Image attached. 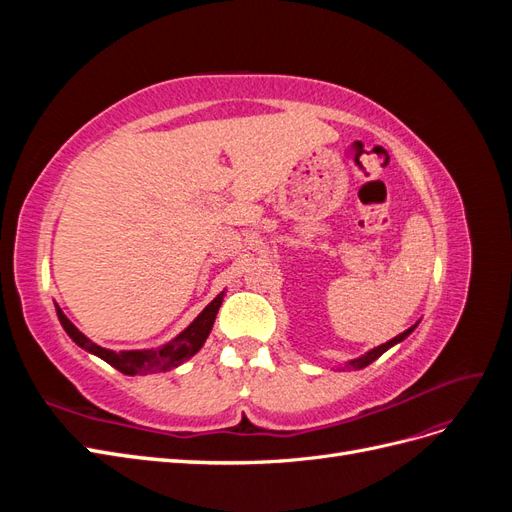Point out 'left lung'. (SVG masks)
<instances>
[{"mask_svg": "<svg viewBox=\"0 0 512 512\" xmlns=\"http://www.w3.org/2000/svg\"><path fill=\"white\" fill-rule=\"evenodd\" d=\"M416 329V324H414V327H410V329H406L404 333H401V335H397V337H393L391 339V342H386V344H382V346H378V348H374V350H369L367 354H363V356H359V359H354V361H350L346 367H352V369H363V367H367L369 363H374L376 359H378V356H382L386 350H389L391 346H395V344H399L401 342V339H406L412 331Z\"/></svg>", "mask_w": 512, "mask_h": 512, "instance_id": "left-lung-1", "label": "left lung"}]
</instances>
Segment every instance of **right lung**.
Here are the masks:
<instances>
[{
    "mask_svg": "<svg viewBox=\"0 0 512 512\" xmlns=\"http://www.w3.org/2000/svg\"><path fill=\"white\" fill-rule=\"evenodd\" d=\"M222 299H224V292L218 294V297H215L203 309V312L198 314V318L190 324V327L183 333H179L173 342H168V344H164L160 348H153V350H126V352H113V350H106V348L94 344L91 339H87L79 329L74 327V324L66 318V314L61 312L59 305H55V309H57L61 327L66 329V333L74 339L76 344L85 348L87 352L100 356L102 361L119 369L121 374L136 376V374H158V371L175 369L183 361H188L190 356H194L200 348H203L205 339L211 333L215 316H218Z\"/></svg>",
    "mask_w": 512,
    "mask_h": 512,
    "instance_id": "add662e5",
    "label": "right lung"
}]
</instances>
